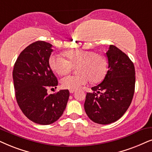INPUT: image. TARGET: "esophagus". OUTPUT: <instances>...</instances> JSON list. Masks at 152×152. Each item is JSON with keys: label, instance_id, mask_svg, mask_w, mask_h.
I'll return each mask as SVG.
<instances>
[{"label": "esophagus", "instance_id": "esophagus-1", "mask_svg": "<svg viewBox=\"0 0 152 152\" xmlns=\"http://www.w3.org/2000/svg\"><path fill=\"white\" fill-rule=\"evenodd\" d=\"M75 91H76V90H69L70 93H74Z\"/></svg>", "mask_w": 152, "mask_h": 152}]
</instances>
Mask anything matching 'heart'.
<instances>
[{"label": "heart", "instance_id": "1", "mask_svg": "<svg viewBox=\"0 0 152 152\" xmlns=\"http://www.w3.org/2000/svg\"><path fill=\"white\" fill-rule=\"evenodd\" d=\"M65 59L60 55H54L50 57L49 66L54 72L64 76L77 66L79 73L63 78L61 83L63 88L69 90H78L87 84L90 80L98 83L103 80L107 72L106 57L95 51L76 50L66 52Z\"/></svg>", "mask_w": 152, "mask_h": 152}]
</instances>
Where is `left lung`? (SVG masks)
<instances>
[{
	"mask_svg": "<svg viewBox=\"0 0 152 152\" xmlns=\"http://www.w3.org/2000/svg\"><path fill=\"white\" fill-rule=\"evenodd\" d=\"M108 71L103 81L87 93L84 103L86 114L96 124L106 125L118 120L131 104L135 84L133 63L115 45L106 53Z\"/></svg>",
	"mask_w": 152,
	"mask_h": 152,
	"instance_id": "obj_1",
	"label": "left lung"
}]
</instances>
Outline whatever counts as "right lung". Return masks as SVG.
I'll return each instance as SVG.
<instances>
[{
  "label": "right lung",
  "mask_w": 152,
  "mask_h": 152,
  "mask_svg": "<svg viewBox=\"0 0 152 152\" xmlns=\"http://www.w3.org/2000/svg\"><path fill=\"white\" fill-rule=\"evenodd\" d=\"M52 47L50 43L42 41L30 44L17 57L12 72L19 107L29 120L40 125L58 120L69 97L68 90L50 95L47 93L48 88H57L58 84L49 66Z\"/></svg>",
  "instance_id": "obj_1"
}]
</instances>
